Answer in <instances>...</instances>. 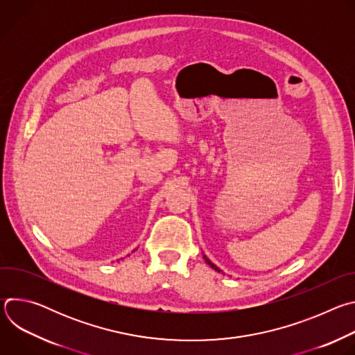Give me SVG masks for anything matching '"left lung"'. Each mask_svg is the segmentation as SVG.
Returning <instances> with one entry per match:
<instances>
[{
    "label": "left lung",
    "mask_w": 355,
    "mask_h": 355,
    "mask_svg": "<svg viewBox=\"0 0 355 355\" xmlns=\"http://www.w3.org/2000/svg\"><path fill=\"white\" fill-rule=\"evenodd\" d=\"M205 261H207V263H208V264H209V266H211L214 270H216V271H220V270H219V268H218L215 264H212V263H211V261H209L207 257H205Z\"/></svg>",
    "instance_id": "left-lung-1"
}]
</instances>
